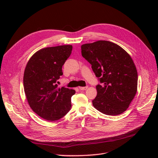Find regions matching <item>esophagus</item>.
<instances>
[{"label":"esophagus","mask_w":158,"mask_h":158,"mask_svg":"<svg viewBox=\"0 0 158 158\" xmlns=\"http://www.w3.org/2000/svg\"><path fill=\"white\" fill-rule=\"evenodd\" d=\"M79 89L80 90H85L88 89V86H85V87H79Z\"/></svg>","instance_id":"34e87169"}]
</instances>
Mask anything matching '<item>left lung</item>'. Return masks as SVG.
<instances>
[{
  "label": "left lung",
  "instance_id": "1",
  "mask_svg": "<svg viewBox=\"0 0 158 158\" xmlns=\"http://www.w3.org/2000/svg\"><path fill=\"white\" fill-rule=\"evenodd\" d=\"M81 50L99 82L94 107L107 115L125 112L137 91L138 73L131 56L108 41L84 44Z\"/></svg>",
  "mask_w": 158,
  "mask_h": 158
}]
</instances>
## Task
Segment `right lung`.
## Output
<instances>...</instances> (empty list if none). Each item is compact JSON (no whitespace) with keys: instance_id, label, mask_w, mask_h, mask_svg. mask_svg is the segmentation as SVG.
Instances as JSON below:
<instances>
[{"instance_id":"1","label":"right lung","mask_w":158,"mask_h":158,"mask_svg":"<svg viewBox=\"0 0 158 158\" xmlns=\"http://www.w3.org/2000/svg\"><path fill=\"white\" fill-rule=\"evenodd\" d=\"M73 46L47 47L37 51L28 61L23 74V88L30 107L38 115L55 121L71 109L74 89L58 88L63 74L62 67L70 56Z\"/></svg>"}]
</instances>
